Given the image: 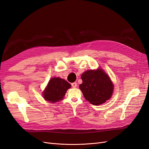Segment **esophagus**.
Instances as JSON below:
<instances>
[{
    "instance_id": "obj_1",
    "label": "esophagus",
    "mask_w": 149,
    "mask_h": 149,
    "mask_svg": "<svg viewBox=\"0 0 149 149\" xmlns=\"http://www.w3.org/2000/svg\"><path fill=\"white\" fill-rule=\"evenodd\" d=\"M71 85L73 88H75V87H77V83H75V82H74V83L72 84Z\"/></svg>"
}]
</instances>
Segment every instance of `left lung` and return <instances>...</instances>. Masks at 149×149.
<instances>
[{
	"mask_svg": "<svg viewBox=\"0 0 149 149\" xmlns=\"http://www.w3.org/2000/svg\"><path fill=\"white\" fill-rule=\"evenodd\" d=\"M83 81L80 89L86 99L93 105L98 106L111 97L113 85L108 75L102 69L86 70L81 74Z\"/></svg>",
	"mask_w": 149,
	"mask_h": 149,
	"instance_id": "obj_1",
	"label": "left lung"
}]
</instances>
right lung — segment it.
Segmentation results:
<instances>
[{"label": "right lung", "mask_w": 149, "mask_h": 149, "mask_svg": "<svg viewBox=\"0 0 149 149\" xmlns=\"http://www.w3.org/2000/svg\"><path fill=\"white\" fill-rule=\"evenodd\" d=\"M70 84L59 77H53L49 80L42 95L47 101L56 102L62 100L66 91L70 88Z\"/></svg>", "instance_id": "add662e5"}]
</instances>
